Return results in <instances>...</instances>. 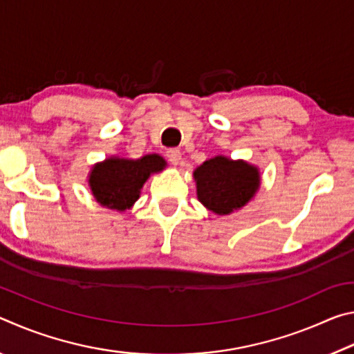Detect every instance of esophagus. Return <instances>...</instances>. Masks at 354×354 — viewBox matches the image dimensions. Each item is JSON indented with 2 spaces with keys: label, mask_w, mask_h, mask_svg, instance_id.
Listing matches in <instances>:
<instances>
[{
  "label": "esophagus",
  "mask_w": 354,
  "mask_h": 354,
  "mask_svg": "<svg viewBox=\"0 0 354 354\" xmlns=\"http://www.w3.org/2000/svg\"><path fill=\"white\" fill-rule=\"evenodd\" d=\"M167 159H169L173 165H178L179 160H181V151L175 148L169 149V151H167Z\"/></svg>",
  "instance_id": "1"
}]
</instances>
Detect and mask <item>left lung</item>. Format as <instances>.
<instances>
[{
	"label": "left lung",
	"instance_id": "8db88e82",
	"mask_svg": "<svg viewBox=\"0 0 354 354\" xmlns=\"http://www.w3.org/2000/svg\"><path fill=\"white\" fill-rule=\"evenodd\" d=\"M194 179L200 203L217 215H230L243 207L261 185L257 167L225 156L203 162L194 171Z\"/></svg>",
	"mask_w": 354,
	"mask_h": 354
}]
</instances>
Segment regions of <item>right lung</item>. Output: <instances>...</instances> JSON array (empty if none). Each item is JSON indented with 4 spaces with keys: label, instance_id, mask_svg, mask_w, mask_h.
Returning <instances> with one entry per match:
<instances>
[{
    "label": "right lung",
    "instance_id": "obj_1",
    "mask_svg": "<svg viewBox=\"0 0 354 354\" xmlns=\"http://www.w3.org/2000/svg\"><path fill=\"white\" fill-rule=\"evenodd\" d=\"M165 165L159 154H147L136 160L113 156L92 167L88 187L101 206L123 212L139 200L147 179L153 173L162 171Z\"/></svg>",
    "mask_w": 354,
    "mask_h": 354
}]
</instances>
